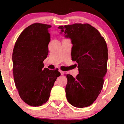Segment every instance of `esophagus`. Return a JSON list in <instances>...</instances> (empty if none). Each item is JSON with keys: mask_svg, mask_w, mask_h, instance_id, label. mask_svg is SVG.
<instances>
[{"mask_svg": "<svg viewBox=\"0 0 124 124\" xmlns=\"http://www.w3.org/2000/svg\"><path fill=\"white\" fill-rule=\"evenodd\" d=\"M60 72L61 73V75H64V73H65L64 72H63V71H62L61 70H60Z\"/></svg>", "mask_w": 124, "mask_h": 124, "instance_id": "34e87169", "label": "esophagus"}]
</instances>
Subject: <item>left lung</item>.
Masks as SVG:
<instances>
[{
	"instance_id": "left-lung-1",
	"label": "left lung",
	"mask_w": 124,
	"mask_h": 124,
	"mask_svg": "<svg viewBox=\"0 0 124 124\" xmlns=\"http://www.w3.org/2000/svg\"><path fill=\"white\" fill-rule=\"evenodd\" d=\"M72 40V60L78 63L79 74H67L68 102L77 108L90 106L101 92L107 72L108 48L97 29L88 23L59 26Z\"/></svg>"
}]
</instances>
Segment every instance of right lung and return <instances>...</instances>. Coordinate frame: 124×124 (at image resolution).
<instances>
[{
  "label": "right lung",
  "mask_w": 124,
  "mask_h": 124,
  "mask_svg": "<svg viewBox=\"0 0 124 124\" xmlns=\"http://www.w3.org/2000/svg\"><path fill=\"white\" fill-rule=\"evenodd\" d=\"M51 26L35 23L25 28L17 39L12 53V70L16 87L23 101L41 106L49 100L58 70H50L43 61L49 52Z\"/></svg>",
  "instance_id": "add662e5"
}]
</instances>
